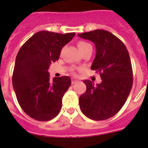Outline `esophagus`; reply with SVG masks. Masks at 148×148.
I'll list each match as a JSON object with an SVG mask.
<instances>
[{"mask_svg": "<svg viewBox=\"0 0 148 148\" xmlns=\"http://www.w3.org/2000/svg\"><path fill=\"white\" fill-rule=\"evenodd\" d=\"M77 82V80L75 78H72L71 79V83L72 84H76Z\"/></svg>", "mask_w": 148, "mask_h": 148, "instance_id": "1", "label": "esophagus"}]
</instances>
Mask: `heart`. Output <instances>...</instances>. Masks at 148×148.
I'll return each instance as SVG.
<instances>
[{"label":"heart","mask_w":148,"mask_h":148,"mask_svg":"<svg viewBox=\"0 0 148 148\" xmlns=\"http://www.w3.org/2000/svg\"><path fill=\"white\" fill-rule=\"evenodd\" d=\"M77 47H78L79 50L81 51H82L83 50H84L85 48L88 47H91V45L88 43L85 42V41H83V40H80L77 42Z\"/></svg>","instance_id":"obj_1"}]
</instances>
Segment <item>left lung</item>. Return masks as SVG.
I'll list each match as a JSON object with an SVG mask.
<instances>
[{
  "mask_svg": "<svg viewBox=\"0 0 148 148\" xmlns=\"http://www.w3.org/2000/svg\"><path fill=\"white\" fill-rule=\"evenodd\" d=\"M78 36L95 43L96 56L90 69L98 72L102 79L96 85L90 80L84 81L87 90L80 96V108L90 119L107 120L121 109L132 88L133 71L128 51L119 38L104 30Z\"/></svg>",
  "mask_w": 148,
  "mask_h": 148,
  "instance_id": "obj_1",
  "label": "left lung"
}]
</instances>
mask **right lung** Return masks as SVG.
Listing matches in <instances>:
<instances>
[{
  "instance_id": "add662e5",
  "label": "right lung",
  "mask_w": 148,
  "mask_h": 148,
  "mask_svg": "<svg viewBox=\"0 0 148 148\" xmlns=\"http://www.w3.org/2000/svg\"><path fill=\"white\" fill-rule=\"evenodd\" d=\"M75 33L39 31L21 47L16 57L12 84L21 108L29 117L47 121L59 114L62 97L71 84L68 76L50 80L48 69Z\"/></svg>"
}]
</instances>
